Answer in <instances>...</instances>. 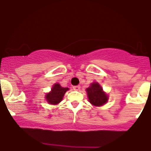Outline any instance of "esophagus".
Here are the masks:
<instances>
[{
  "label": "esophagus",
  "instance_id": "esophagus-1",
  "mask_svg": "<svg viewBox=\"0 0 151 151\" xmlns=\"http://www.w3.org/2000/svg\"><path fill=\"white\" fill-rule=\"evenodd\" d=\"M80 88H81L80 86H73V89L74 91H79Z\"/></svg>",
  "mask_w": 151,
  "mask_h": 151
}]
</instances>
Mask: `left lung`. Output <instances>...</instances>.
Segmentation results:
<instances>
[{
  "label": "left lung",
  "instance_id": "1",
  "mask_svg": "<svg viewBox=\"0 0 151 151\" xmlns=\"http://www.w3.org/2000/svg\"><path fill=\"white\" fill-rule=\"evenodd\" d=\"M89 102L94 106H102L107 102V95L103 92L98 83H93L86 89Z\"/></svg>",
  "mask_w": 151,
  "mask_h": 151
}]
</instances>
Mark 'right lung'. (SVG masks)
I'll list each match as a JSON object with an SVG mask.
<instances>
[{"label":"right lung","mask_w":151,"mask_h":151,"mask_svg":"<svg viewBox=\"0 0 151 151\" xmlns=\"http://www.w3.org/2000/svg\"><path fill=\"white\" fill-rule=\"evenodd\" d=\"M68 90V88H63L60 86L59 83H56L53 86L51 89V92L46 95L47 102L51 104H56L60 102L63 100L65 93Z\"/></svg>","instance_id":"add662e5"}]
</instances>
